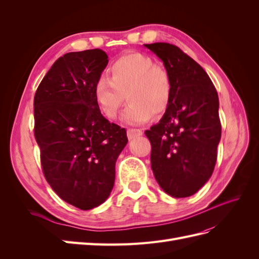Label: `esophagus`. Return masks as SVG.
<instances>
[{"mask_svg": "<svg viewBox=\"0 0 259 259\" xmlns=\"http://www.w3.org/2000/svg\"><path fill=\"white\" fill-rule=\"evenodd\" d=\"M143 135V131L139 128H128L127 130V137L128 139H134L138 136Z\"/></svg>", "mask_w": 259, "mask_h": 259, "instance_id": "1", "label": "esophagus"}]
</instances>
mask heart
Instances as JSON below:
<instances>
[{
    "label": "heart",
    "instance_id": "obj_1",
    "mask_svg": "<svg viewBox=\"0 0 259 259\" xmlns=\"http://www.w3.org/2000/svg\"><path fill=\"white\" fill-rule=\"evenodd\" d=\"M110 77L103 76L94 90L95 101L101 113L110 120L116 119L125 103L122 120L139 125L150 120L151 114L161 115L167 110L173 84L165 68L140 53H127L116 58L109 68Z\"/></svg>",
    "mask_w": 259,
    "mask_h": 259
}]
</instances>
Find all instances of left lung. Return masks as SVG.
<instances>
[{"label": "left lung", "instance_id": "8db88e82", "mask_svg": "<svg viewBox=\"0 0 259 259\" xmlns=\"http://www.w3.org/2000/svg\"><path fill=\"white\" fill-rule=\"evenodd\" d=\"M169 73L173 93L167 110L145 134L151 143V168L164 192L187 198L213 174L222 136L218 95L198 62L173 44H144Z\"/></svg>", "mask_w": 259, "mask_h": 259}]
</instances>
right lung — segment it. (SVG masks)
I'll return each instance as SVG.
<instances>
[{
    "label": "right lung",
    "mask_w": 259,
    "mask_h": 259,
    "mask_svg": "<svg viewBox=\"0 0 259 259\" xmlns=\"http://www.w3.org/2000/svg\"><path fill=\"white\" fill-rule=\"evenodd\" d=\"M108 65L99 49L65 54L35 92L34 137L44 176L58 197L88 210L113 188L115 162L127 144L125 128L100 113L94 90Z\"/></svg>",
    "instance_id": "obj_1"
}]
</instances>
